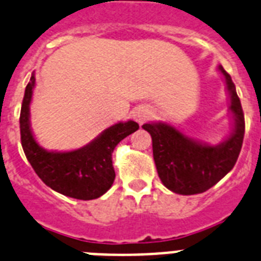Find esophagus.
Segmentation results:
<instances>
[{"label": "esophagus", "mask_w": 261, "mask_h": 261, "mask_svg": "<svg viewBox=\"0 0 261 261\" xmlns=\"http://www.w3.org/2000/svg\"><path fill=\"white\" fill-rule=\"evenodd\" d=\"M150 115H152V111H150L148 107H139V108L133 112L135 120L139 122V124H142L144 121H146V120L150 117Z\"/></svg>", "instance_id": "1"}]
</instances>
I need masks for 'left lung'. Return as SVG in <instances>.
Instances as JSON below:
<instances>
[{
  "mask_svg": "<svg viewBox=\"0 0 261 261\" xmlns=\"http://www.w3.org/2000/svg\"><path fill=\"white\" fill-rule=\"evenodd\" d=\"M218 68L223 73L231 100L233 128L228 139L219 145H208L165 122L142 125L152 136L158 177L169 190L177 194L193 195L208 190L233 168L239 157L244 139V113L232 79L223 67Z\"/></svg>",
  "mask_w": 261,
  "mask_h": 261,
  "instance_id": "obj_1",
  "label": "left lung"
}]
</instances>
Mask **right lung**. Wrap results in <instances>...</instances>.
I'll return each instance as SVG.
<instances>
[{
	"instance_id": "right-lung-1",
	"label": "right lung",
	"mask_w": 261,
	"mask_h": 261,
	"mask_svg": "<svg viewBox=\"0 0 261 261\" xmlns=\"http://www.w3.org/2000/svg\"><path fill=\"white\" fill-rule=\"evenodd\" d=\"M34 86L33 73L24 90L19 128L22 148L37 175L48 188L75 199H96L106 194L116 177L112 165L113 150L121 140L139 129V124L132 120L117 122L83 148L72 152H48L35 141L30 128V103Z\"/></svg>"
}]
</instances>
